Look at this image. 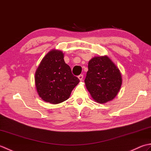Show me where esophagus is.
I'll return each mask as SVG.
<instances>
[{"instance_id": "obj_1", "label": "esophagus", "mask_w": 151, "mask_h": 151, "mask_svg": "<svg viewBox=\"0 0 151 151\" xmlns=\"http://www.w3.org/2000/svg\"><path fill=\"white\" fill-rule=\"evenodd\" d=\"M78 78H79L80 81H82L83 78H84V76H83V75H78Z\"/></svg>"}]
</instances>
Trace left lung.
I'll return each mask as SVG.
<instances>
[{
  "mask_svg": "<svg viewBox=\"0 0 151 151\" xmlns=\"http://www.w3.org/2000/svg\"><path fill=\"white\" fill-rule=\"evenodd\" d=\"M84 82L93 100L101 104L115 98L121 88L122 78L120 70L104 56L89 61Z\"/></svg>",
  "mask_w": 151,
  "mask_h": 151,
  "instance_id": "8db88e82",
  "label": "left lung"
}]
</instances>
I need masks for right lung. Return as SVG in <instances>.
Here are the masks:
<instances>
[{"instance_id": "obj_1", "label": "right lung", "mask_w": 151, "mask_h": 151, "mask_svg": "<svg viewBox=\"0 0 151 151\" xmlns=\"http://www.w3.org/2000/svg\"><path fill=\"white\" fill-rule=\"evenodd\" d=\"M79 82L65 63L63 52L57 50H52L43 58L35 75L38 95L51 104H58L68 99Z\"/></svg>"}]
</instances>
